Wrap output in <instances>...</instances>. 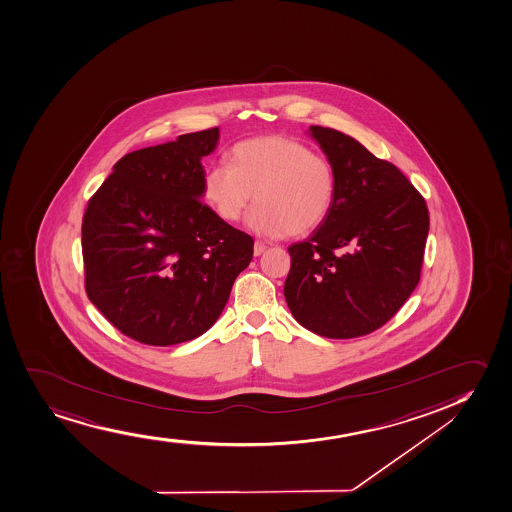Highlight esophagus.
Masks as SVG:
<instances>
[{
  "label": "esophagus",
  "mask_w": 512,
  "mask_h": 512,
  "mask_svg": "<svg viewBox=\"0 0 512 512\" xmlns=\"http://www.w3.org/2000/svg\"><path fill=\"white\" fill-rule=\"evenodd\" d=\"M265 250H267V245H265L264 242H259V240H257L255 245H253V253H255V255H262Z\"/></svg>",
  "instance_id": "1"
}]
</instances>
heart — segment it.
Returning <instances> with one entry per match:
<instances>
[{"label":"heart","mask_w":512,"mask_h":512,"mask_svg":"<svg viewBox=\"0 0 512 512\" xmlns=\"http://www.w3.org/2000/svg\"><path fill=\"white\" fill-rule=\"evenodd\" d=\"M337 173L322 153L289 136H260L236 143L230 165L214 163L202 175V196L228 223L250 202L248 223L267 236H303L316 230L334 206Z\"/></svg>","instance_id":"obj_1"}]
</instances>
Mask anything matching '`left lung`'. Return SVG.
Instances as JSON below:
<instances>
[{"instance_id": "obj_1", "label": "left lung", "mask_w": 512, "mask_h": 512, "mask_svg": "<svg viewBox=\"0 0 512 512\" xmlns=\"http://www.w3.org/2000/svg\"><path fill=\"white\" fill-rule=\"evenodd\" d=\"M310 131L334 163L337 192L320 228L288 248L284 296L310 332L354 339L383 327L414 293L429 211L393 163L330 127Z\"/></svg>"}]
</instances>
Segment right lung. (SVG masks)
Here are the masks:
<instances>
[{"label": "right lung", "mask_w": 512, "mask_h": 512, "mask_svg": "<svg viewBox=\"0 0 512 512\" xmlns=\"http://www.w3.org/2000/svg\"><path fill=\"white\" fill-rule=\"evenodd\" d=\"M219 129L182 134L122 156L90 197L81 223L85 291L129 339H196L221 315L253 238L202 197V156Z\"/></svg>", "instance_id": "obj_1"}]
</instances>
